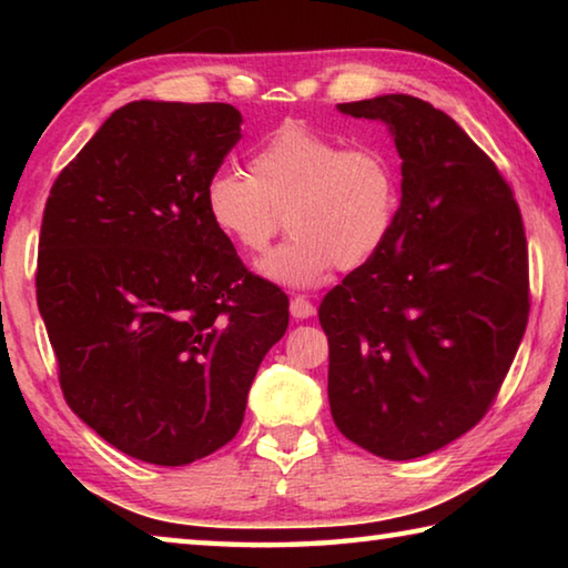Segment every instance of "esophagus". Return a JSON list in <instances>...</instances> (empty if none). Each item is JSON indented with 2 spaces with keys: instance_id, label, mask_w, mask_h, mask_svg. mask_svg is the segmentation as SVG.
I'll return each mask as SVG.
<instances>
[{
  "instance_id": "esophagus-1",
  "label": "esophagus",
  "mask_w": 568,
  "mask_h": 568,
  "mask_svg": "<svg viewBox=\"0 0 568 568\" xmlns=\"http://www.w3.org/2000/svg\"><path fill=\"white\" fill-rule=\"evenodd\" d=\"M291 315L295 321H305V318H313L315 315V305L307 301L303 295H295L291 301Z\"/></svg>"
}]
</instances>
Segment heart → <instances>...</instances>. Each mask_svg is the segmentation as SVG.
Masks as SVG:
<instances>
[{"mask_svg": "<svg viewBox=\"0 0 568 568\" xmlns=\"http://www.w3.org/2000/svg\"><path fill=\"white\" fill-rule=\"evenodd\" d=\"M210 223L245 255L265 257L261 273L277 285H321L335 267L358 271L388 243L400 207L398 172L386 152L345 148L338 138L287 120L250 155V175L210 172L203 190Z\"/></svg>", "mask_w": 568, "mask_h": 568, "instance_id": "heart-1", "label": "heart"}]
</instances>
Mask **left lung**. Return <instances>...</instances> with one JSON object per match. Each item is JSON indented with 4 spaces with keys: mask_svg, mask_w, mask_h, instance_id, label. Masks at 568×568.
I'll use <instances>...</instances> for the list:
<instances>
[{
    "mask_svg": "<svg viewBox=\"0 0 568 568\" xmlns=\"http://www.w3.org/2000/svg\"><path fill=\"white\" fill-rule=\"evenodd\" d=\"M388 124L403 160L388 243L323 297L341 434L388 460L428 456L491 408L528 321L514 192L446 112L410 94L338 104Z\"/></svg>",
    "mask_w": 568,
    "mask_h": 568,
    "instance_id": "1",
    "label": "left lung"
}]
</instances>
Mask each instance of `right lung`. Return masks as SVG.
I'll list each match as a JSON object with an SVG mask.
<instances>
[{
	"instance_id": "add662e5",
	"label": "right lung",
	"mask_w": 568,
	"mask_h": 568,
	"mask_svg": "<svg viewBox=\"0 0 568 568\" xmlns=\"http://www.w3.org/2000/svg\"><path fill=\"white\" fill-rule=\"evenodd\" d=\"M240 122L225 102H130L47 197L37 305L64 400L145 464L185 466L233 440L287 328V295L247 273L205 213Z\"/></svg>"
}]
</instances>
